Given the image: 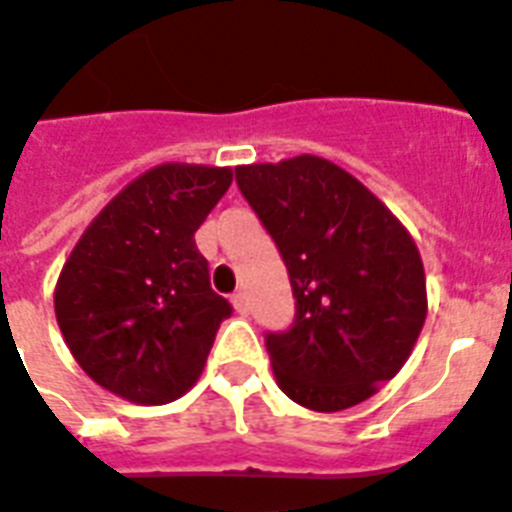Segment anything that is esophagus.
<instances>
[{
  "label": "esophagus",
  "instance_id": "34e87169",
  "mask_svg": "<svg viewBox=\"0 0 512 512\" xmlns=\"http://www.w3.org/2000/svg\"><path fill=\"white\" fill-rule=\"evenodd\" d=\"M231 302H234L236 313H239V315H249V297H247V292H236L234 297H231Z\"/></svg>",
  "mask_w": 512,
  "mask_h": 512
}]
</instances>
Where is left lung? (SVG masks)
I'll return each mask as SVG.
<instances>
[{"label":"left lung","instance_id":"8db88e82","mask_svg":"<svg viewBox=\"0 0 512 512\" xmlns=\"http://www.w3.org/2000/svg\"><path fill=\"white\" fill-rule=\"evenodd\" d=\"M236 184L276 242L294 323L268 331L276 384L297 405L336 413L397 376L426 321V276L402 223L323 157L242 165Z\"/></svg>","mask_w":512,"mask_h":512}]
</instances>
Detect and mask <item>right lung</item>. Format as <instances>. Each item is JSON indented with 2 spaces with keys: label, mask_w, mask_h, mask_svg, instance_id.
<instances>
[{
  "label": "right lung",
  "mask_w": 512,
  "mask_h": 512,
  "mask_svg": "<svg viewBox=\"0 0 512 512\" xmlns=\"http://www.w3.org/2000/svg\"><path fill=\"white\" fill-rule=\"evenodd\" d=\"M231 168L168 162L147 170L94 218L54 289L70 352L107 392L165 405L199 378L223 318L194 242Z\"/></svg>",
  "instance_id": "right-lung-1"
}]
</instances>
